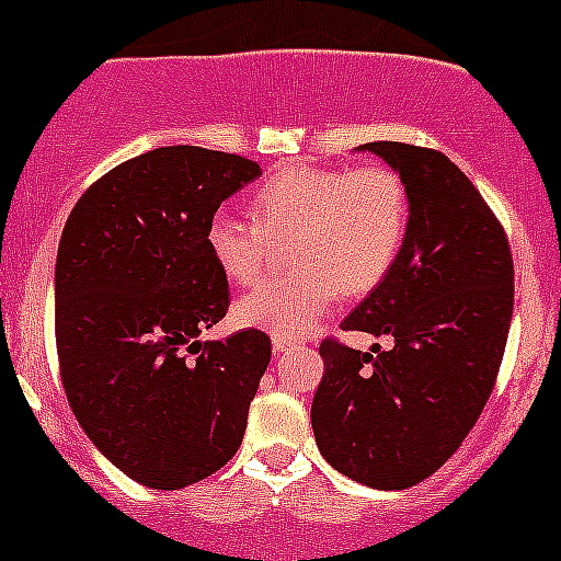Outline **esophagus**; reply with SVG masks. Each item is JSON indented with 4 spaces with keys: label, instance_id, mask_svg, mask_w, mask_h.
I'll return each instance as SVG.
<instances>
[{
    "label": "esophagus",
    "instance_id": "1",
    "mask_svg": "<svg viewBox=\"0 0 561 561\" xmlns=\"http://www.w3.org/2000/svg\"><path fill=\"white\" fill-rule=\"evenodd\" d=\"M290 345H293V342L282 340V336H274V356H276V358H279V356H282V353H285V351H287V347H290Z\"/></svg>",
    "mask_w": 561,
    "mask_h": 561
}]
</instances>
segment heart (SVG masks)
I'll list each match as a JSON object with an SVG mask.
<instances>
[{
	"instance_id": "obj_1",
	"label": "heart",
	"mask_w": 561,
	"mask_h": 561,
	"mask_svg": "<svg viewBox=\"0 0 561 561\" xmlns=\"http://www.w3.org/2000/svg\"><path fill=\"white\" fill-rule=\"evenodd\" d=\"M252 218L219 208L208 221L214 263L249 285L271 257V241L293 236L290 276H268L238 301V320L282 340L309 334L340 293H367L394 268L411 225L402 178L389 167H296L265 181Z\"/></svg>"
}]
</instances>
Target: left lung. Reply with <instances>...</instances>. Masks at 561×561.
<instances>
[{
    "mask_svg": "<svg viewBox=\"0 0 561 561\" xmlns=\"http://www.w3.org/2000/svg\"><path fill=\"white\" fill-rule=\"evenodd\" d=\"M356 150L402 178L411 225L394 268L342 329L394 345L362 353L320 342L312 431L340 474L405 491L453 458L491 397L513 320V254L482 194L444 153L402 142Z\"/></svg>",
    "mask_w": 561,
    "mask_h": 561,
    "instance_id": "obj_1",
    "label": "left lung"
}]
</instances>
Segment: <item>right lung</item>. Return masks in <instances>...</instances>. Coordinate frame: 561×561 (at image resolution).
I'll return each instance as SVG.
<instances>
[{
  "mask_svg": "<svg viewBox=\"0 0 561 561\" xmlns=\"http://www.w3.org/2000/svg\"><path fill=\"white\" fill-rule=\"evenodd\" d=\"M257 178L241 156L156 148L92 183L59 238L54 331L65 394L103 458L156 491L205 480L238 453L271 362L257 329L197 340L230 307L208 221Z\"/></svg>",
  "mask_w": 561,
  "mask_h": 561,
  "instance_id": "right-lung-1",
  "label": "right lung"
}]
</instances>
